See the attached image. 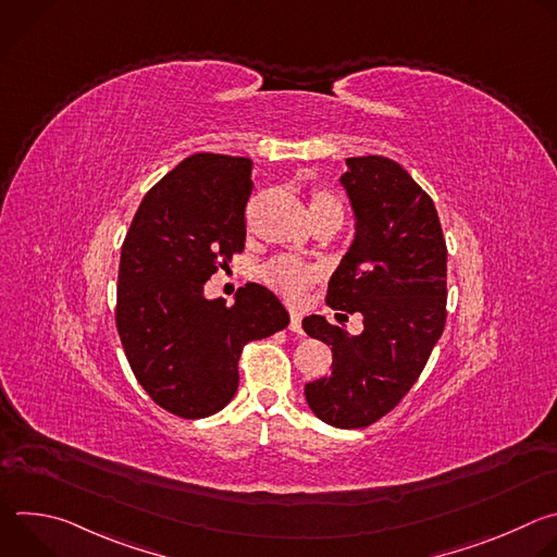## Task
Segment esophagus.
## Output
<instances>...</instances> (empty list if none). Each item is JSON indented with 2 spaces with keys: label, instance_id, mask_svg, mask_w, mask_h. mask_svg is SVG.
<instances>
[{
  "label": "esophagus",
  "instance_id": "34e87169",
  "mask_svg": "<svg viewBox=\"0 0 557 557\" xmlns=\"http://www.w3.org/2000/svg\"><path fill=\"white\" fill-rule=\"evenodd\" d=\"M288 329H290L293 333H297V335L304 333V331H301V317H299V312L290 310V324H288Z\"/></svg>",
  "mask_w": 557,
  "mask_h": 557
}]
</instances>
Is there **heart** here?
Listing matches in <instances>:
<instances>
[{"instance_id": "b5f03b06", "label": "heart", "mask_w": 557, "mask_h": 557, "mask_svg": "<svg viewBox=\"0 0 557 557\" xmlns=\"http://www.w3.org/2000/svg\"><path fill=\"white\" fill-rule=\"evenodd\" d=\"M310 215L314 224H326V222H344V205L342 200L331 191H314L310 198ZM262 280L280 290L286 297H299L306 293V288L320 277V269L299 262L295 258H273L267 262L260 271Z\"/></svg>"}]
</instances>
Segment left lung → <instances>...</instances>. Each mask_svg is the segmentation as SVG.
<instances>
[{"label": "left lung", "mask_w": 557, "mask_h": 557, "mask_svg": "<svg viewBox=\"0 0 557 557\" xmlns=\"http://www.w3.org/2000/svg\"><path fill=\"white\" fill-rule=\"evenodd\" d=\"M346 165L339 183L355 211V240L326 304L361 312L363 333L350 335L322 314L304 317L306 335L333 350V372L306 383L304 394L317 419L355 430L399 406L443 335L447 247L432 198L399 163L357 156Z\"/></svg>", "instance_id": "8db88e82"}]
</instances>
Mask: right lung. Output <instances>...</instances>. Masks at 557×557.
Segmentation results:
<instances>
[{
  "instance_id": "add662e5",
  "label": "right lung",
  "mask_w": 557,
  "mask_h": 557,
  "mask_svg": "<svg viewBox=\"0 0 557 557\" xmlns=\"http://www.w3.org/2000/svg\"><path fill=\"white\" fill-rule=\"evenodd\" d=\"M251 158L194 153L143 198L121 247L116 329L151 401L181 419L220 412L237 389V361L253 339L288 326L260 284L233 306L207 299L205 282L243 253Z\"/></svg>"
}]
</instances>
